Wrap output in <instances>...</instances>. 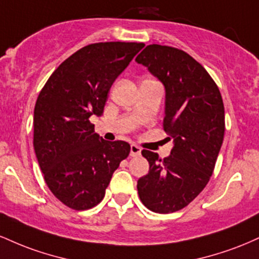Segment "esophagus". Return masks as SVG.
<instances>
[{
    "label": "esophagus",
    "mask_w": 259,
    "mask_h": 259,
    "mask_svg": "<svg viewBox=\"0 0 259 259\" xmlns=\"http://www.w3.org/2000/svg\"><path fill=\"white\" fill-rule=\"evenodd\" d=\"M140 153H141V148L139 146H136V145H132V146H130V156L136 157L139 156Z\"/></svg>",
    "instance_id": "34e87169"
}]
</instances>
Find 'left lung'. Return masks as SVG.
Wrapping results in <instances>:
<instances>
[{
    "mask_svg": "<svg viewBox=\"0 0 259 259\" xmlns=\"http://www.w3.org/2000/svg\"><path fill=\"white\" fill-rule=\"evenodd\" d=\"M135 61L165 89L163 127L174 146L163 159L142 150L150 170L138 191L148 209L167 214L186 207L209 181L224 139V105L214 80L181 50L148 45Z\"/></svg>",
    "mask_w": 259,
    "mask_h": 259,
    "instance_id": "8db88e82",
    "label": "left lung"
}]
</instances>
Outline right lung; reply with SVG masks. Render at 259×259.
Returning <instances> with one entry per match:
<instances>
[{"label":"right lung","instance_id":"obj_1","mask_svg":"<svg viewBox=\"0 0 259 259\" xmlns=\"http://www.w3.org/2000/svg\"><path fill=\"white\" fill-rule=\"evenodd\" d=\"M141 42H99L73 53L50 76L34 109V150L51 192L75 210L95 207L119 163L125 141H107L89 120L100 117L114 80Z\"/></svg>","mask_w":259,"mask_h":259}]
</instances>
